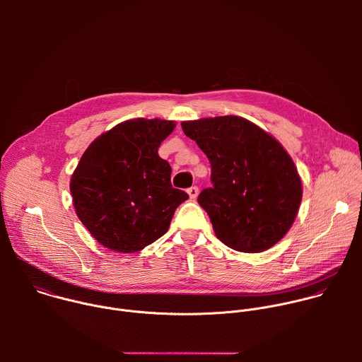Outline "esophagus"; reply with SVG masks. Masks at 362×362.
<instances>
[{
	"mask_svg": "<svg viewBox=\"0 0 362 362\" xmlns=\"http://www.w3.org/2000/svg\"><path fill=\"white\" fill-rule=\"evenodd\" d=\"M187 194L190 199H196V196L199 194V187L197 186H192L187 189Z\"/></svg>",
	"mask_w": 362,
	"mask_h": 362,
	"instance_id": "34e87169",
	"label": "esophagus"
}]
</instances>
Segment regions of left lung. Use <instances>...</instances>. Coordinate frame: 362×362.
Masks as SVG:
<instances>
[{
    "label": "left lung",
    "mask_w": 362,
    "mask_h": 362,
    "mask_svg": "<svg viewBox=\"0 0 362 362\" xmlns=\"http://www.w3.org/2000/svg\"><path fill=\"white\" fill-rule=\"evenodd\" d=\"M182 129L212 166L214 186L203 189L197 202L218 239L246 253L278 243L302 200L300 177L282 144L238 116L183 122Z\"/></svg>",
    "instance_id": "8db88e82"
}]
</instances>
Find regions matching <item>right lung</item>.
Here are the masks:
<instances>
[{"label":"right lung","mask_w":362,"mask_h":362,"mask_svg":"<svg viewBox=\"0 0 362 362\" xmlns=\"http://www.w3.org/2000/svg\"><path fill=\"white\" fill-rule=\"evenodd\" d=\"M175 122L133 119L98 136L71 176L76 214L93 238L115 252L132 253L163 236L189 196L170 183L159 156Z\"/></svg>","instance_id":"obj_1"}]
</instances>
